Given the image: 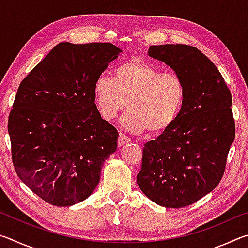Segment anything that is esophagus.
Listing matches in <instances>:
<instances>
[{
	"instance_id": "obj_1",
	"label": "esophagus",
	"mask_w": 248,
	"mask_h": 248,
	"mask_svg": "<svg viewBox=\"0 0 248 248\" xmlns=\"http://www.w3.org/2000/svg\"><path fill=\"white\" fill-rule=\"evenodd\" d=\"M129 142H131V139H130L129 137L124 136V134H119V138H118V145L119 146H123L124 144L129 143Z\"/></svg>"
}]
</instances>
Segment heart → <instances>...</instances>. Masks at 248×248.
Returning a JSON list of instances; mask_svg holds the SVG:
<instances>
[{"instance_id": "heart-1", "label": "heart", "mask_w": 248, "mask_h": 248, "mask_svg": "<svg viewBox=\"0 0 248 248\" xmlns=\"http://www.w3.org/2000/svg\"><path fill=\"white\" fill-rule=\"evenodd\" d=\"M96 106L105 120L121 119L128 131L157 134L166 131L177 118L185 98L183 79L163 73L152 64L133 60L114 70V77L99 75L93 89Z\"/></svg>"}]
</instances>
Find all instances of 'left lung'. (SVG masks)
Returning a JSON list of instances; mask_svg holds the SVG:
<instances>
[{"mask_svg":"<svg viewBox=\"0 0 248 248\" xmlns=\"http://www.w3.org/2000/svg\"><path fill=\"white\" fill-rule=\"evenodd\" d=\"M149 56L183 79L185 98L174 124L145 143L137 183L158 205L184 208L220 183L235 137L232 96L219 70L187 45L151 46Z\"/></svg>","mask_w":248,"mask_h":248,"instance_id":"left-lung-1","label":"left lung"}]
</instances>
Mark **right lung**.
Segmentation results:
<instances>
[{
	"mask_svg": "<svg viewBox=\"0 0 248 248\" xmlns=\"http://www.w3.org/2000/svg\"><path fill=\"white\" fill-rule=\"evenodd\" d=\"M123 50L110 43H60L25 78L8 117L16 174L50 204L93 194L118 131L95 105V81Z\"/></svg>",
	"mask_w": 248,
	"mask_h": 248,
	"instance_id": "1",
	"label": "right lung"
}]
</instances>
